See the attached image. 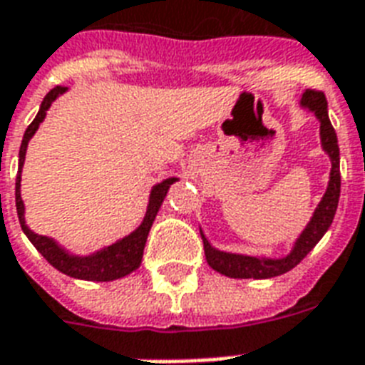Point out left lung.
Segmentation results:
<instances>
[{"instance_id": "1", "label": "left lung", "mask_w": 365, "mask_h": 365, "mask_svg": "<svg viewBox=\"0 0 365 365\" xmlns=\"http://www.w3.org/2000/svg\"><path fill=\"white\" fill-rule=\"evenodd\" d=\"M301 106L307 110L314 111V115L320 121V138H322L324 151L331 159V172H329V183L326 193H324L320 205L312 214L311 222L301 233V237L295 240L294 250L282 259H265V257H252V255L229 254V252H220L212 248L210 242L200 231L202 242H205V255L208 265L214 271L222 272L231 278H272L284 272L292 271L309 252L322 239L326 231L334 222L335 212H337V202H339L341 193V172H339V145H337V134L328 117V102L322 91L307 88L301 98Z\"/></svg>"}]
</instances>
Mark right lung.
Returning <instances> with one entry per match:
<instances>
[{
  "label": "right lung",
  "mask_w": 365,
  "mask_h": 365,
  "mask_svg": "<svg viewBox=\"0 0 365 365\" xmlns=\"http://www.w3.org/2000/svg\"><path fill=\"white\" fill-rule=\"evenodd\" d=\"M66 88L68 87H60L58 85V87H54L53 91H48L47 96L43 98L41 108L37 111L36 119L30 123V126H28L24 132V138H22V143H20L19 174H16V187H14L16 214H19L20 227H22V231L26 233V237L30 239V242L36 246L37 252H39L54 269H58L60 272H64V274H68V277L71 278L96 280V282H110V280H115V278L130 274L132 271H136L138 267H140L143 255V246H145V240H148L149 229L153 225L155 216H157V212H159L160 205H163V200H165L166 193H168V187L176 182V178H168V180L157 183V185L151 189L145 217H143L142 225H140L134 233H130L128 237H125V239L117 240L115 244H111V246L100 250V252H96V254L93 255H85V257L71 255L68 254L64 248H60L58 244L54 242L53 239L34 233V231L26 225L24 220V202H22V197H20V172H22V165H24L26 148H28L30 138L34 136L37 128H39V123L45 119L51 104L58 98L60 94L66 93Z\"/></svg>",
  "instance_id": "add662e5"
}]
</instances>
